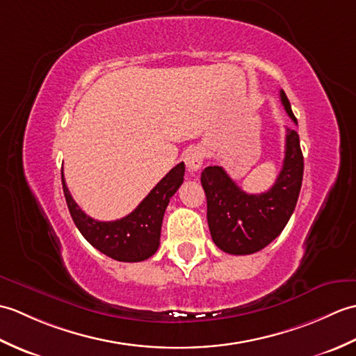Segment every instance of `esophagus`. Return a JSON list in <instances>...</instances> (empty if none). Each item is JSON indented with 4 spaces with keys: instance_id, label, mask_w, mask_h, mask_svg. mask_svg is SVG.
I'll return each mask as SVG.
<instances>
[{
    "instance_id": "obj_1",
    "label": "esophagus",
    "mask_w": 356,
    "mask_h": 356,
    "mask_svg": "<svg viewBox=\"0 0 356 356\" xmlns=\"http://www.w3.org/2000/svg\"><path fill=\"white\" fill-rule=\"evenodd\" d=\"M203 161H205V153H203V149L200 147L191 148L185 154V165L190 171L200 170V166L203 165Z\"/></svg>"
}]
</instances>
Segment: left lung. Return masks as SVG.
<instances>
[{
	"label": "left lung",
	"mask_w": 356,
	"mask_h": 356,
	"mask_svg": "<svg viewBox=\"0 0 356 356\" xmlns=\"http://www.w3.org/2000/svg\"><path fill=\"white\" fill-rule=\"evenodd\" d=\"M280 97L286 113L297 124L283 90H280ZM303 170L300 138L293 128H286L283 168L266 193L248 194L222 166H207L200 182L207 194V218L214 243L223 252L248 255L275 240L297 205Z\"/></svg>",
	"instance_id": "left-lung-1"
}]
</instances>
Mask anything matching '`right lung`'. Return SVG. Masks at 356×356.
Returning <instances> with one entry per match:
<instances>
[{"instance_id": "add662e5", "label": "right lung", "mask_w": 356, "mask_h": 356, "mask_svg": "<svg viewBox=\"0 0 356 356\" xmlns=\"http://www.w3.org/2000/svg\"><path fill=\"white\" fill-rule=\"evenodd\" d=\"M184 174L185 163L180 162L149 191L133 213L115 222H99L88 217L73 200L63 170L61 179L70 216L88 243L113 260L134 263L149 259L157 251L165 209L182 185Z\"/></svg>"}]
</instances>
